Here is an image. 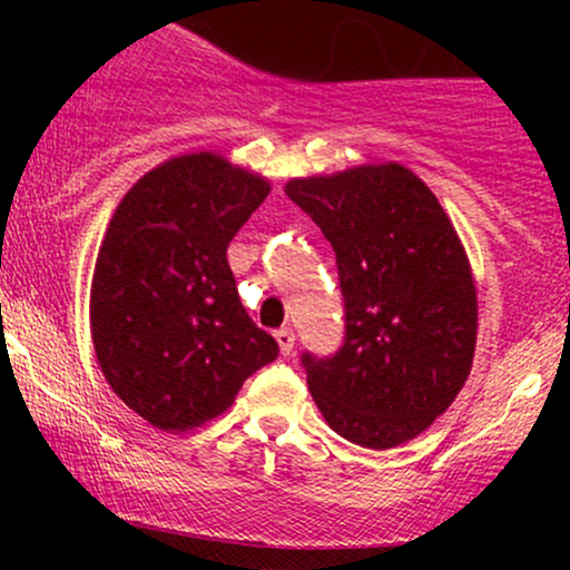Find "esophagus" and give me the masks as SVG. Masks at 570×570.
Masks as SVG:
<instances>
[{
	"label": "esophagus",
	"mask_w": 570,
	"mask_h": 570,
	"mask_svg": "<svg viewBox=\"0 0 570 570\" xmlns=\"http://www.w3.org/2000/svg\"><path fill=\"white\" fill-rule=\"evenodd\" d=\"M276 340H278V348L284 356H289V353L294 351V330H289V326H281V330L276 332Z\"/></svg>",
	"instance_id": "1"
}]
</instances>
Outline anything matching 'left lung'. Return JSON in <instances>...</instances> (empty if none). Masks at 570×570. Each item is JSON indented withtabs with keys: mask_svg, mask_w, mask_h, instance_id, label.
I'll list each match as a JSON object with an SVG mask.
<instances>
[{
	"mask_svg": "<svg viewBox=\"0 0 570 570\" xmlns=\"http://www.w3.org/2000/svg\"><path fill=\"white\" fill-rule=\"evenodd\" d=\"M337 259L345 337L303 353L313 402L340 436L372 450L412 440L472 370L476 292L434 193L399 163L286 185Z\"/></svg>",
	"mask_w": 570,
	"mask_h": 570,
	"instance_id": "left-lung-1",
	"label": "left lung"
}]
</instances>
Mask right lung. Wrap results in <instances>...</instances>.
<instances>
[{
	"label": "right lung",
	"mask_w": 570,
	"mask_h": 570,
	"mask_svg": "<svg viewBox=\"0 0 570 570\" xmlns=\"http://www.w3.org/2000/svg\"><path fill=\"white\" fill-rule=\"evenodd\" d=\"M271 185L214 153L144 174L117 206L90 289L96 358L144 421L187 431L278 356L240 303L227 246Z\"/></svg>",
	"instance_id": "obj_1"
}]
</instances>
